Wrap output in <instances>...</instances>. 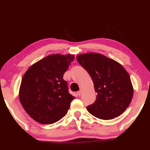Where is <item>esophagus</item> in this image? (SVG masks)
I'll return each instance as SVG.
<instances>
[{
    "label": "esophagus",
    "mask_w": 150,
    "mask_h": 150,
    "mask_svg": "<svg viewBox=\"0 0 150 150\" xmlns=\"http://www.w3.org/2000/svg\"><path fill=\"white\" fill-rule=\"evenodd\" d=\"M82 90H80V91H77V94L78 95V96H81V94H82Z\"/></svg>",
    "instance_id": "1"
}]
</instances>
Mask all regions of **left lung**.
I'll return each mask as SVG.
<instances>
[{
	"label": "left lung",
	"mask_w": 150,
	"mask_h": 150,
	"mask_svg": "<svg viewBox=\"0 0 150 150\" xmlns=\"http://www.w3.org/2000/svg\"><path fill=\"white\" fill-rule=\"evenodd\" d=\"M77 60L91 76L97 93L96 101L86 107L90 114L103 120L122 115L133 95L125 68L113 59L93 52L77 55Z\"/></svg>",
	"instance_id": "8db88e82"
}]
</instances>
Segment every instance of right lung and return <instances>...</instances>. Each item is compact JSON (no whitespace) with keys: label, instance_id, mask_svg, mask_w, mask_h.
I'll return each instance as SVG.
<instances>
[{"label":"right lung","instance_id":"obj_1","mask_svg":"<svg viewBox=\"0 0 150 150\" xmlns=\"http://www.w3.org/2000/svg\"><path fill=\"white\" fill-rule=\"evenodd\" d=\"M74 55L52 54L35 63L26 70L19 88L23 109L36 122L51 124L66 115L75 98L63 79Z\"/></svg>","mask_w":150,"mask_h":150}]
</instances>
